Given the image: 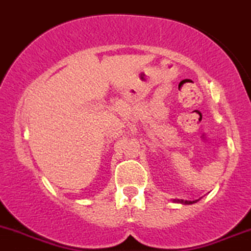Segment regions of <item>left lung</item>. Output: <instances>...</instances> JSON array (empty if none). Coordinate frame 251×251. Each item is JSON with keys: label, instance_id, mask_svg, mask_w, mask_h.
I'll list each match as a JSON object with an SVG mask.
<instances>
[{"label": "left lung", "instance_id": "1", "mask_svg": "<svg viewBox=\"0 0 251 251\" xmlns=\"http://www.w3.org/2000/svg\"><path fill=\"white\" fill-rule=\"evenodd\" d=\"M199 200H195V201H184V200H174V202H177V203H182V205H191V203H195L198 202Z\"/></svg>", "mask_w": 251, "mask_h": 251}]
</instances>
